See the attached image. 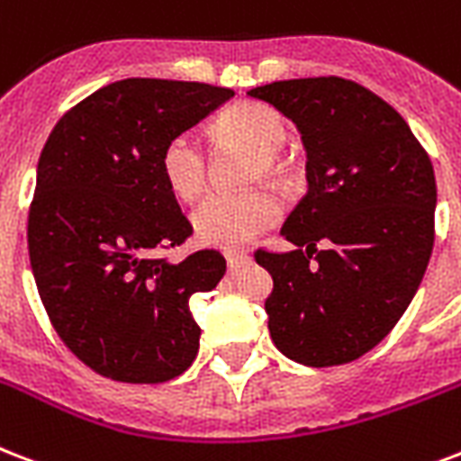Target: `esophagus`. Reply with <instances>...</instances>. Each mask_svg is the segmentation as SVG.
Wrapping results in <instances>:
<instances>
[{"instance_id":"obj_1","label":"esophagus","mask_w":461,"mask_h":461,"mask_svg":"<svg viewBox=\"0 0 461 461\" xmlns=\"http://www.w3.org/2000/svg\"><path fill=\"white\" fill-rule=\"evenodd\" d=\"M249 263H251V256L244 254V251H227V266H230V270L244 268Z\"/></svg>"}]
</instances>
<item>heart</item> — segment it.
<instances>
[{
	"label": "heart",
	"instance_id": "heart-1",
	"mask_svg": "<svg viewBox=\"0 0 461 461\" xmlns=\"http://www.w3.org/2000/svg\"><path fill=\"white\" fill-rule=\"evenodd\" d=\"M217 132L256 152V176L280 181L285 164L280 149L287 142V122L280 111L261 101H239L217 118ZM159 167L176 198L191 203L205 191V149L191 132H178L161 149ZM280 217V207L268 193H215L198 205L191 222L195 237L217 249H239L270 230Z\"/></svg>",
	"mask_w": 461,
	"mask_h": 461
}]
</instances>
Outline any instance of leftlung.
Instances as JSON below:
<instances>
[{
	"label": "left lung",
	"mask_w": 461,
	"mask_h": 461,
	"mask_svg": "<svg viewBox=\"0 0 461 461\" xmlns=\"http://www.w3.org/2000/svg\"><path fill=\"white\" fill-rule=\"evenodd\" d=\"M249 96L290 118L307 149V195L280 230L294 249L256 251L273 276L270 339L309 367L357 360L394 329L426 276L438 203L430 157L392 105L350 79H285Z\"/></svg>",
	"instance_id": "8db88e82"
}]
</instances>
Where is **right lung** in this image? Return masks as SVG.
Segmentation results:
<instances>
[{
	"label": "right lung",
	"instance_id": "1",
	"mask_svg": "<svg viewBox=\"0 0 461 461\" xmlns=\"http://www.w3.org/2000/svg\"><path fill=\"white\" fill-rule=\"evenodd\" d=\"M231 96L212 84L121 79L67 111L45 142L28 212L31 268L59 339L104 377L157 384L198 356L188 302L227 263L212 249L159 258L193 234L159 157Z\"/></svg>",
	"mask_w": 461,
	"mask_h": 461
}]
</instances>
